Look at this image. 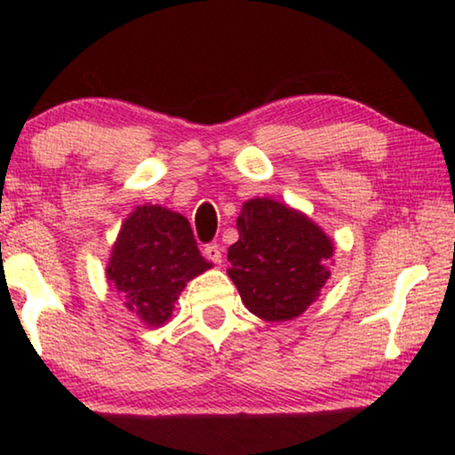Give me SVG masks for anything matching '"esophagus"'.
<instances>
[{"label":"esophagus","mask_w":455,"mask_h":455,"mask_svg":"<svg viewBox=\"0 0 455 455\" xmlns=\"http://www.w3.org/2000/svg\"><path fill=\"white\" fill-rule=\"evenodd\" d=\"M204 257H207V259L211 260V263L220 265L221 259H223L220 244H207V246H204Z\"/></svg>","instance_id":"esophagus-1"}]
</instances>
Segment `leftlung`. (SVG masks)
I'll use <instances>...</instances> for the list:
<instances>
[{
	"instance_id": "left-lung-1",
	"label": "left lung",
	"mask_w": 455,
	"mask_h": 455,
	"mask_svg": "<svg viewBox=\"0 0 455 455\" xmlns=\"http://www.w3.org/2000/svg\"><path fill=\"white\" fill-rule=\"evenodd\" d=\"M238 232L228 251V275L246 308L265 321L302 315L329 279L331 240L302 213L271 198L244 203Z\"/></svg>"
}]
</instances>
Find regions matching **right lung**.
<instances>
[{
    "mask_svg": "<svg viewBox=\"0 0 455 455\" xmlns=\"http://www.w3.org/2000/svg\"><path fill=\"white\" fill-rule=\"evenodd\" d=\"M209 267L186 217L157 204H142L124 221L108 279L132 313L157 327L172 316L186 282Z\"/></svg>",
    "mask_w": 455,
    "mask_h": 455,
    "instance_id": "right-lung-1",
    "label": "right lung"
}]
</instances>
